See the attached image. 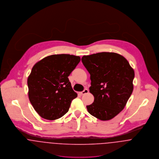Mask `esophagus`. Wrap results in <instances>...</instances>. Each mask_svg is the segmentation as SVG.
Here are the masks:
<instances>
[{"label":"esophagus","mask_w":159,"mask_h":159,"mask_svg":"<svg viewBox=\"0 0 159 159\" xmlns=\"http://www.w3.org/2000/svg\"><path fill=\"white\" fill-rule=\"evenodd\" d=\"M88 92H89V91H88V89L85 88V89H84V90L83 91H82V92L80 93V94H81L82 95H84V94H85L88 93Z\"/></svg>","instance_id":"esophagus-1"}]
</instances>
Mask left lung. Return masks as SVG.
I'll list each match as a JSON object with an SVG mask.
<instances>
[{"instance_id": "obj_1", "label": "left lung", "mask_w": 159, "mask_h": 159, "mask_svg": "<svg viewBox=\"0 0 159 159\" xmlns=\"http://www.w3.org/2000/svg\"><path fill=\"white\" fill-rule=\"evenodd\" d=\"M90 74L89 92L94 101L87 106L93 116L107 121L123 110L130 97L135 77L134 70L122 55L114 52H99L82 58Z\"/></svg>"}]
</instances>
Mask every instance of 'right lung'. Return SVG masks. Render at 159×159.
Here are the masks:
<instances>
[{"instance_id": "1", "label": "right lung", "mask_w": 159, "mask_h": 159, "mask_svg": "<svg viewBox=\"0 0 159 159\" xmlns=\"http://www.w3.org/2000/svg\"><path fill=\"white\" fill-rule=\"evenodd\" d=\"M80 61L79 56L57 54L34 66L27 80L29 98L41 117L54 120L68 111L71 101L77 96L68 76Z\"/></svg>"}]
</instances>
